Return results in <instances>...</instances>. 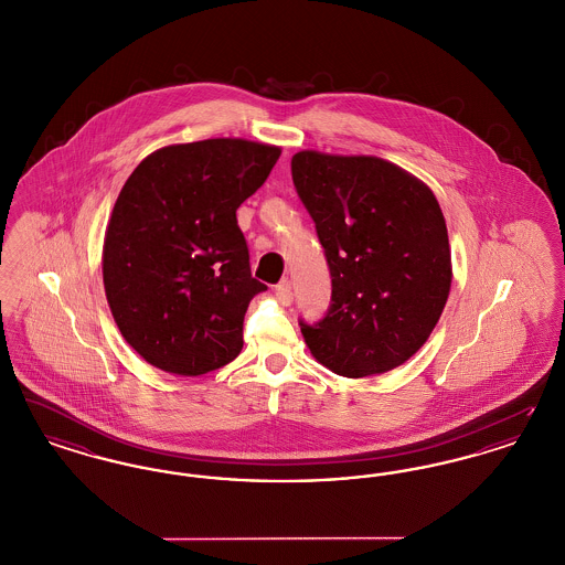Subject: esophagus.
<instances>
[{"instance_id": "1", "label": "esophagus", "mask_w": 565, "mask_h": 565, "mask_svg": "<svg viewBox=\"0 0 565 565\" xmlns=\"http://www.w3.org/2000/svg\"><path fill=\"white\" fill-rule=\"evenodd\" d=\"M275 296H277V300L281 302V305H292V286H290V281L288 279H284V281H279L277 286H275Z\"/></svg>"}]
</instances>
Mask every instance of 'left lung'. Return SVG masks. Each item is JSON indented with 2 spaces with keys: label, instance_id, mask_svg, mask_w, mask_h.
<instances>
[{
  "label": "left lung",
  "instance_id": "obj_1",
  "mask_svg": "<svg viewBox=\"0 0 565 565\" xmlns=\"http://www.w3.org/2000/svg\"><path fill=\"white\" fill-rule=\"evenodd\" d=\"M332 277L320 322L298 320L307 348L337 375L387 373L419 350L451 288L447 224L431 190L375 157H292Z\"/></svg>",
  "mask_w": 565,
  "mask_h": 565
}]
</instances>
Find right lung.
Returning a JSON list of instances; mask_svg holds the SVG:
<instances>
[{"mask_svg":"<svg viewBox=\"0 0 565 565\" xmlns=\"http://www.w3.org/2000/svg\"><path fill=\"white\" fill-rule=\"evenodd\" d=\"M279 148L247 139L167 146L135 167L104 243V286L125 341L152 366L196 376L233 362L252 277L237 210Z\"/></svg>","mask_w":565,"mask_h":565,"instance_id":"1","label":"right lung"}]
</instances>
